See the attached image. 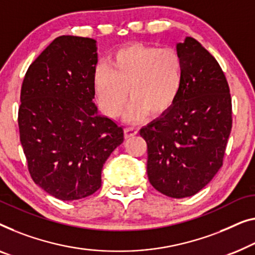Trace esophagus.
I'll list each match as a JSON object with an SVG mask.
<instances>
[{
  "instance_id": "obj_1",
  "label": "esophagus",
  "mask_w": 255,
  "mask_h": 255,
  "mask_svg": "<svg viewBox=\"0 0 255 255\" xmlns=\"http://www.w3.org/2000/svg\"><path fill=\"white\" fill-rule=\"evenodd\" d=\"M138 128H125L124 130V134H125V138H131V136H134L136 133H138Z\"/></svg>"
}]
</instances>
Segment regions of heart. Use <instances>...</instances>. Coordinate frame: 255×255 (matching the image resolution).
Instances as JSON below:
<instances>
[{
  "mask_svg": "<svg viewBox=\"0 0 255 255\" xmlns=\"http://www.w3.org/2000/svg\"><path fill=\"white\" fill-rule=\"evenodd\" d=\"M93 84L99 106L112 119L120 116L128 93L124 120L136 123L148 112L157 115L176 101L183 84L182 58L172 48L135 43L117 51L112 65L95 66Z\"/></svg>",
  "mask_w": 255,
  "mask_h": 255,
  "instance_id": "1",
  "label": "heart"
}]
</instances>
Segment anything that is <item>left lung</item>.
<instances>
[{
  "label": "left lung",
  "instance_id": "8db88e82",
  "mask_svg": "<svg viewBox=\"0 0 255 255\" xmlns=\"http://www.w3.org/2000/svg\"><path fill=\"white\" fill-rule=\"evenodd\" d=\"M183 84L173 105L141 128L147 142V175L170 198L192 197L223 164L232 128L231 97L220 64L197 40L176 45Z\"/></svg>",
  "mask_w": 255,
  "mask_h": 255
}]
</instances>
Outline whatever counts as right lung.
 <instances>
[{
  "label": "right lung",
  "mask_w": 255,
  "mask_h": 255,
  "mask_svg": "<svg viewBox=\"0 0 255 255\" xmlns=\"http://www.w3.org/2000/svg\"><path fill=\"white\" fill-rule=\"evenodd\" d=\"M94 39L62 35L29 65L18 110L20 143L36 185L63 201L93 194L102 167L124 140L123 128L93 99Z\"/></svg>",
  "instance_id": "right-lung-1"
}]
</instances>
